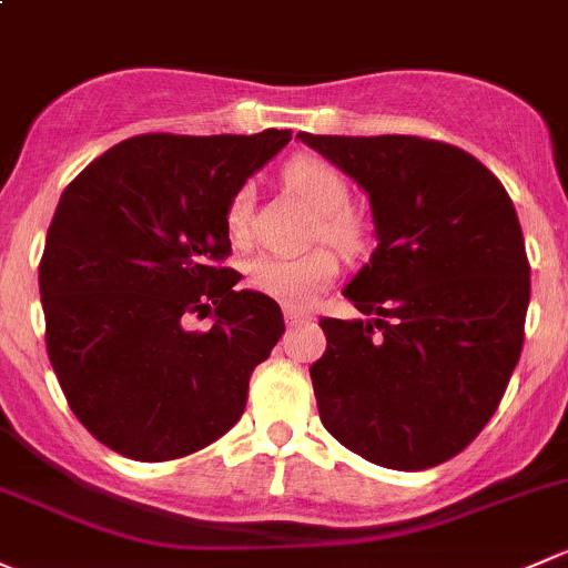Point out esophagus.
Wrapping results in <instances>:
<instances>
[{
	"label": "esophagus",
	"instance_id": "esophagus-1",
	"mask_svg": "<svg viewBox=\"0 0 568 568\" xmlns=\"http://www.w3.org/2000/svg\"><path fill=\"white\" fill-rule=\"evenodd\" d=\"M310 321H313V313H307V310H294V307L285 310V324L288 326L310 324Z\"/></svg>",
	"mask_w": 568,
	"mask_h": 568
}]
</instances>
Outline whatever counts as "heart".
Instances as JSON below:
<instances>
[{
    "instance_id": "b5f03b06",
    "label": "heart",
    "mask_w": 568,
    "mask_h": 568,
    "mask_svg": "<svg viewBox=\"0 0 568 568\" xmlns=\"http://www.w3.org/2000/svg\"><path fill=\"white\" fill-rule=\"evenodd\" d=\"M283 182L291 193L315 212L313 239L334 243L339 253L359 255L369 242L367 220L348 206V182L343 171L324 158L302 154L285 163ZM253 187L242 184L225 204V229L236 242H244L253 223ZM247 285L255 294L285 304V307H304L324 288H329L339 274V258L328 244L307 250L302 255H258L244 268Z\"/></svg>"
}]
</instances>
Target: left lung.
Listing matches in <instances>:
<instances>
[{
    "instance_id": "obj_1",
    "label": "left lung",
    "mask_w": 568,
    "mask_h": 568,
    "mask_svg": "<svg viewBox=\"0 0 568 568\" xmlns=\"http://www.w3.org/2000/svg\"><path fill=\"white\" fill-rule=\"evenodd\" d=\"M367 190L378 247L321 318L310 367L324 427L394 470L446 463L485 429L523 351L530 264L515 204L485 163L419 135H310Z\"/></svg>"
}]
</instances>
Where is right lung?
Instances as JSON below:
<instances>
[{"label": "right lung", "mask_w": 568, "mask_h": 568, "mask_svg": "<svg viewBox=\"0 0 568 568\" xmlns=\"http://www.w3.org/2000/svg\"><path fill=\"white\" fill-rule=\"evenodd\" d=\"M288 141L274 128L143 133L64 187L40 258L45 348L73 414L109 449L187 457L244 414L285 321L274 300L234 288L225 204ZM190 314L215 324L190 333Z\"/></svg>", "instance_id": "obj_1"}]
</instances>
